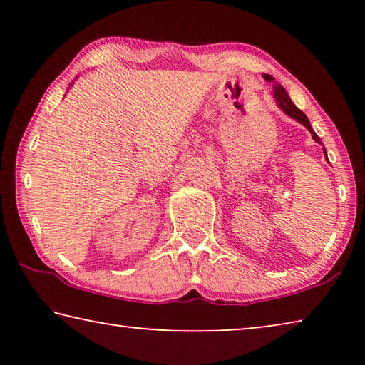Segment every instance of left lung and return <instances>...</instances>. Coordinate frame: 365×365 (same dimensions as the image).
Segmentation results:
<instances>
[{"label":"left lung","instance_id":"left-lung-1","mask_svg":"<svg viewBox=\"0 0 365 365\" xmlns=\"http://www.w3.org/2000/svg\"><path fill=\"white\" fill-rule=\"evenodd\" d=\"M264 78L269 80V82H274V77H272V76H264ZM274 96H275V100H277V104H279V108L283 110V113H287L289 117H293L294 120L301 122L302 125H304L307 130L312 133V138L316 140L317 143H320V138L317 137L316 132L312 130V127H311V123H309V119L306 117V114L302 113L301 109H298V108L294 106L293 101L289 100L287 90L283 88L282 85H279V83L274 85ZM324 153H325V148H324ZM325 156H327V154H325Z\"/></svg>","mask_w":365,"mask_h":365}]
</instances>
